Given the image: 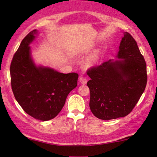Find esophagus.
<instances>
[{"label":"esophagus","instance_id":"esophagus-1","mask_svg":"<svg viewBox=\"0 0 157 157\" xmlns=\"http://www.w3.org/2000/svg\"><path fill=\"white\" fill-rule=\"evenodd\" d=\"M79 82L81 84L85 85L86 83H87V79H86V78H85V77H81L79 79Z\"/></svg>","mask_w":157,"mask_h":157}]
</instances>
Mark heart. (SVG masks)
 <instances>
[{"instance_id":"obj_1","label":"heart","mask_w":157,"mask_h":157,"mask_svg":"<svg viewBox=\"0 0 157 157\" xmlns=\"http://www.w3.org/2000/svg\"><path fill=\"white\" fill-rule=\"evenodd\" d=\"M98 58V55L97 52H94V54H92L90 56L89 59H88V65H93L94 64V63L97 61Z\"/></svg>"}]
</instances>
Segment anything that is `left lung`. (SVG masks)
<instances>
[{
  "instance_id": "8db88e82",
  "label": "left lung",
  "mask_w": 157,
  "mask_h": 157,
  "mask_svg": "<svg viewBox=\"0 0 157 157\" xmlns=\"http://www.w3.org/2000/svg\"><path fill=\"white\" fill-rule=\"evenodd\" d=\"M117 60H109L88 70L90 80V108L102 120L128 115L137 104L147 83L146 64L136 41L123 32Z\"/></svg>"
}]
</instances>
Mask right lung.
I'll list each match as a JSON object with an SVG mask.
<instances>
[{"label":"right lung","instance_id":"obj_1","mask_svg":"<svg viewBox=\"0 0 157 157\" xmlns=\"http://www.w3.org/2000/svg\"><path fill=\"white\" fill-rule=\"evenodd\" d=\"M37 34L36 29L29 32L13 56L10 67L11 88L23 111L36 119L48 121L61 111L69 93L78 85L79 75L36 65L29 44Z\"/></svg>","mask_w":157,"mask_h":157}]
</instances>
